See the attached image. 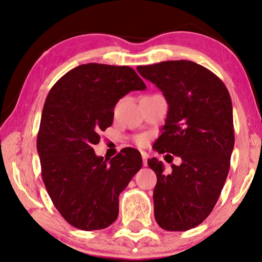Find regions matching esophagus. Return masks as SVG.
<instances>
[{"label":"esophagus","mask_w":262,"mask_h":262,"mask_svg":"<svg viewBox=\"0 0 262 262\" xmlns=\"http://www.w3.org/2000/svg\"><path fill=\"white\" fill-rule=\"evenodd\" d=\"M141 156H142V161H143V166H147V160H148V154L146 151H141Z\"/></svg>","instance_id":"esophagus-1"}]
</instances>
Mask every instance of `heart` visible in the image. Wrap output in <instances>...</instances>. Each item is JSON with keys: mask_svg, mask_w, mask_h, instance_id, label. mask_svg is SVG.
<instances>
[{"mask_svg": "<svg viewBox=\"0 0 262 262\" xmlns=\"http://www.w3.org/2000/svg\"><path fill=\"white\" fill-rule=\"evenodd\" d=\"M146 141H147V140H146V138H144V136H140V138L138 139V142L140 144H144V143H146Z\"/></svg>", "mask_w": 262, "mask_h": 262, "instance_id": "1", "label": "heart"}]
</instances>
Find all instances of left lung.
I'll list each match as a JSON object with an SVG mask.
<instances>
[{
  "label": "left lung",
  "mask_w": 262,
  "mask_h": 262,
  "mask_svg": "<svg viewBox=\"0 0 262 262\" xmlns=\"http://www.w3.org/2000/svg\"><path fill=\"white\" fill-rule=\"evenodd\" d=\"M136 69L168 103L165 126L153 148L181 159V165H171L168 174L158 159L148 160L158 178L155 220L166 231H188L209 215L227 179L234 148L231 96L215 74L192 61H165Z\"/></svg>",
  "instance_id": "1"
}]
</instances>
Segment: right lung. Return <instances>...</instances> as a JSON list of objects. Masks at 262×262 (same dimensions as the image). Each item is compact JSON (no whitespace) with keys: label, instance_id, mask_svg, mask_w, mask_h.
Returning a JSON list of instances; mask_svg holds the SVG:
<instances>
[{"label":"right lung","instance_id":"obj_1","mask_svg":"<svg viewBox=\"0 0 262 262\" xmlns=\"http://www.w3.org/2000/svg\"><path fill=\"white\" fill-rule=\"evenodd\" d=\"M144 89L133 68L102 63L69 70L50 89L37 153L47 192L74 227L102 229L118 217L119 195L141 169V154L124 148L108 161L97 156L93 146L100 141L99 133L112 126L121 97Z\"/></svg>","mask_w":262,"mask_h":262}]
</instances>
